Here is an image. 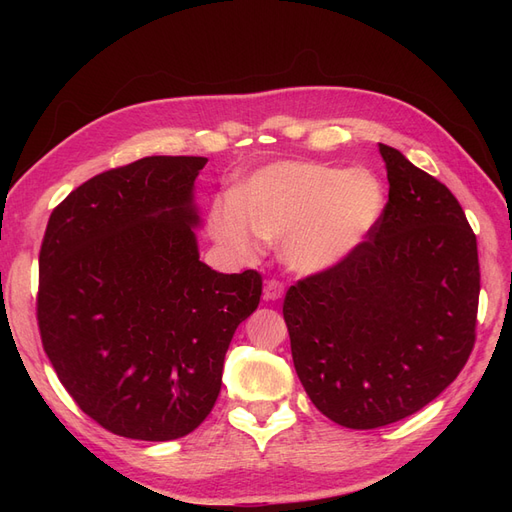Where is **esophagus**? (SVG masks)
<instances>
[{
  "label": "esophagus",
  "instance_id": "esophagus-1",
  "mask_svg": "<svg viewBox=\"0 0 512 512\" xmlns=\"http://www.w3.org/2000/svg\"><path fill=\"white\" fill-rule=\"evenodd\" d=\"M284 297V284L280 280H269L265 284V299L267 301H277Z\"/></svg>",
  "mask_w": 512,
  "mask_h": 512
}]
</instances>
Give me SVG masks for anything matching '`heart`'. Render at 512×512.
I'll use <instances>...</instances> for the list:
<instances>
[{
    "instance_id": "1",
    "label": "heart",
    "mask_w": 512,
    "mask_h": 512,
    "mask_svg": "<svg viewBox=\"0 0 512 512\" xmlns=\"http://www.w3.org/2000/svg\"><path fill=\"white\" fill-rule=\"evenodd\" d=\"M384 190L365 168L339 170L320 162H275L245 179L237 196L215 200L211 235L239 258L258 254L265 239H282L286 265L324 271L359 247L376 226Z\"/></svg>"
}]
</instances>
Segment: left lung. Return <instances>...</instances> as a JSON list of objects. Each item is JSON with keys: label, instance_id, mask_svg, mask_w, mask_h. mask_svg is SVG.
<instances>
[{"label": "left lung", "instance_id": "obj_1", "mask_svg": "<svg viewBox=\"0 0 512 512\" xmlns=\"http://www.w3.org/2000/svg\"><path fill=\"white\" fill-rule=\"evenodd\" d=\"M389 200L367 239L288 288L297 376L337 425L376 429L436 399L476 342V235L453 192L380 145Z\"/></svg>", "mask_w": 512, "mask_h": 512}]
</instances>
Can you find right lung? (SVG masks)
I'll list each match as a JSON object with an SVG mask.
<instances>
[{
    "label": "right lung",
    "instance_id": "right-lung-1",
    "mask_svg": "<svg viewBox=\"0 0 512 512\" xmlns=\"http://www.w3.org/2000/svg\"><path fill=\"white\" fill-rule=\"evenodd\" d=\"M207 158L151 156L91 177L53 209L36 316L64 389L117 436L166 442L205 421L262 275L198 260L192 188Z\"/></svg>",
    "mask_w": 512,
    "mask_h": 512
}]
</instances>
